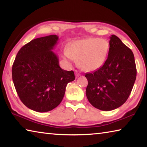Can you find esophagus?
Listing matches in <instances>:
<instances>
[{"mask_svg":"<svg viewBox=\"0 0 147 147\" xmlns=\"http://www.w3.org/2000/svg\"><path fill=\"white\" fill-rule=\"evenodd\" d=\"M80 76V73H79L77 71H75V76H76V78H78V77Z\"/></svg>","mask_w":147,"mask_h":147,"instance_id":"1","label":"esophagus"}]
</instances>
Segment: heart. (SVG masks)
Returning a JSON list of instances; mask_svg holds the SVG:
<instances>
[{"mask_svg":"<svg viewBox=\"0 0 147 147\" xmlns=\"http://www.w3.org/2000/svg\"><path fill=\"white\" fill-rule=\"evenodd\" d=\"M108 42L98 38H89L77 40L69 45L64 57L72 61L76 59L82 70L93 71L102 66L108 58Z\"/></svg>","mask_w":147,"mask_h":147,"instance_id":"heart-1","label":"heart"}]
</instances>
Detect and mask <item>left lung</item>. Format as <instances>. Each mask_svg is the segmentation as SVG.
Listing matches in <instances>:
<instances>
[{"label":"left lung","mask_w":147,"mask_h":147,"mask_svg":"<svg viewBox=\"0 0 147 147\" xmlns=\"http://www.w3.org/2000/svg\"><path fill=\"white\" fill-rule=\"evenodd\" d=\"M108 58L93 73H86V96L94 108L111 111L127 100L136 79L132 51L117 36L111 35Z\"/></svg>","instance_id":"1"}]
</instances>
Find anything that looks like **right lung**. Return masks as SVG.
I'll return each instance as SVG.
<instances>
[{"label": "right lung", "mask_w": 147, "mask_h": 147, "mask_svg": "<svg viewBox=\"0 0 147 147\" xmlns=\"http://www.w3.org/2000/svg\"><path fill=\"white\" fill-rule=\"evenodd\" d=\"M56 35L33 39L19 50L12 66V79L20 100L38 112H47L58 106L67 84L74 80L73 71L62 69L52 51Z\"/></svg>", "instance_id": "add662e5"}]
</instances>
